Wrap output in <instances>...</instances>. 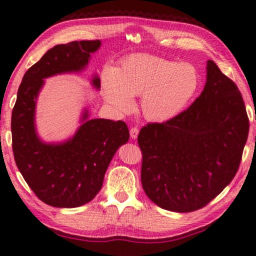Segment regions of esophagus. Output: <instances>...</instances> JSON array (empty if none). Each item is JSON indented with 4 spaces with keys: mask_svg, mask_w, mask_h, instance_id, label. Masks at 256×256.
I'll return each instance as SVG.
<instances>
[{
    "mask_svg": "<svg viewBox=\"0 0 256 256\" xmlns=\"http://www.w3.org/2000/svg\"><path fill=\"white\" fill-rule=\"evenodd\" d=\"M138 134V128L136 126L131 128V130H130V136H131V138H136Z\"/></svg>",
    "mask_w": 256,
    "mask_h": 256,
    "instance_id": "esophagus-1",
    "label": "esophagus"
}]
</instances>
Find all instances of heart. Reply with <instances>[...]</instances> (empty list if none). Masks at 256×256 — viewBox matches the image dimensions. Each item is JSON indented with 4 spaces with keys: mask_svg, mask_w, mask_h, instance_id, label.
Here are the masks:
<instances>
[{
    "mask_svg": "<svg viewBox=\"0 0 256 256\" xmlns=\"http://www.w3.org/2000/svg\"><path fill=\"white\" fill-rule=\"evenodd\" d=\"M196 68L162 56L136 54L124 58L115 72L102 78L106 102L120 112L134 106L132 97H141V110L150 120L164 122L178 114L196 94Z\"/></svg>",
    "mask_w": 256,
    "mask_h": 256,
    "instance_id": "obj_1",
    "label": "heart"
}]
</instances>
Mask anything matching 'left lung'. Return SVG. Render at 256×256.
Wrapping results in <instances>:
<instances>
[{"instance_id": "obj_1", "label": "left lung", "mask_w": 256, "mask_h": 256, "mask_svg": "<svg viewBox=\"0 0 256 256\" xmlns=\"http://www.w3.org/2000/svg\"><path fill=\"white\" fill-rule=\"evenodd\" d=\"M206 84L188 110L141 128V183L164 210L192 212L206 206L240 168L250 120L235 82L208 60Z\"/></svg>"}]
</instances>
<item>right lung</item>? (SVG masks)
<instances>
[{"mask_svg": "<svg viewBox=\"0 0 256 256\" xmlns=\"http://www.w3.org/2000/svg\"><path fill=\"white\" fill-rule=\"evenodd\" d=\"M100 40L71 42L56 45L24 73L12 110V149L21 175L36 196L56 208L84 206L96 196L116 150L130 138L123 120H86L70 141L45 144L34 131L36 98L45 78L80 71L96 52ZM96 88L100 80L94 79Z\"/></svg>", "mask_w": 256, "mask_h": 256, "instance_id": "right-lung-1", "label": "right lung"}]
</instances>
